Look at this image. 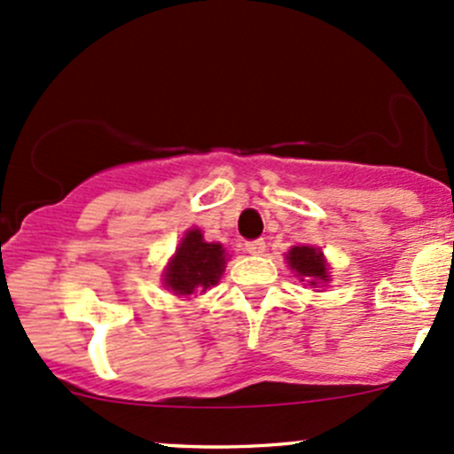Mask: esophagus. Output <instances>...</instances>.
<instances>
[{
	"mask_svg": "<svg viewBox=\"0 0 454 454\" xmlns=\"http://www.w3.org/2000/svg\"><path fill=\"white\" fill-rule=\"evenodd\" d=\"M265 241L262 239H256V241H247L246 243V252L252 254V256H261L262 252H265Z\"/></svg>",
	"mask_w": 454,
	"mask_h": 454,
	"instance_id": "esophagus-1",
	"label": "esophagus"
}]
</instances>
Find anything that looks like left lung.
<instances>
[{
	"label": "left lung",
	"mask_w": 454,
	"mask_h": 454,
	"mask_svg": "<svg viewBox=\"0 0 454 454\" xmlns=\"http://www.w3.org/2000/svg\"><path fill=\"white\" fill-rule=\"evenodd\" d=\"M288 267L295 271V276L300 278L301 282H308L312 288H318L321 284L330 282V276H327V261L323 256V252L318 247L312 246H295L291 247L286 254Z\"/></svg>",
	"instance_id": "1"
}]
</instances>
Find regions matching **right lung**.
<instances>
[{
  "label": "right lung",
  "instance_id": "obj_1",
  "mask_svg": "<svg viewBox=\"0 0 454 454\" xmlns=\"http://www.w3.org/2000/svg\"><path fill=\"white\" fill-rule=\"evenodd\" d=\"M226 250L222 243L204 241L200 228H192L178 243L176 254L163 271V286L174 295L207 293L215 286L226 267Z\"/></svg>",
  "mask_w": 454,
  "mask_h": 454
}]
</instances>
